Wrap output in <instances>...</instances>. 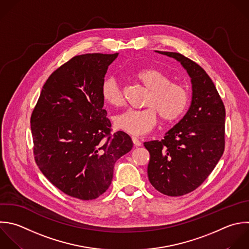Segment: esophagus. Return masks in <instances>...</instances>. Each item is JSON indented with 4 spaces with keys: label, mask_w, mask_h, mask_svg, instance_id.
Segmentation results:
<instances>
[{
    "label": "esophagus",
    "mask_w": 249,
    "mask_h": 249,
    "mask_svg": "<svg viewBox=\"0 0 249 249\" xmlns=\"http://www.w3.org/2000/svg\"><path fill=\"white\" fill-rule=\"evenodd\" d=\"M132 142H133V144H134V146L135 147H138V146H141V141L137 138V137H135V136H132Z\"/></svg>",
    "instance_id": "1"
}]
</instances>
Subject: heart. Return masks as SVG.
Instances as JSON below:
<instances>
[{"label": "heart", "instance_id": "heart-1", "mask_svg": "<svg viewBox=\"0 0 249 249\" xmlns=\"http://www.w3.org/2000/svg\"><path fill=\"white\" fill-rule=\"evenodd\" d=\"M136 79L150 91L146 109L127 110L115 118L117 128L132 135H144L158 124L159 115L165 123L178 120L189 103L188 91L171 83L170 77L157 68H146L136 73ZM103 101L114 107L124 104L123 90L115 78H107L101 85Z\"/></svg>", "mask_w": 249, "mask_h": 249}]
</instances>
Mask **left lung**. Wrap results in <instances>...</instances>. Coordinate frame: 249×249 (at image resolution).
Returning a JSON list of instances; mask_svg holds the SVG:
<instances>
[{"label": "left lung", "mask_w": 249, "mask_h": 249, "mask_svg": "<svg viewBox=\"0 0 249 249\" xmlns=\"http://www.w3.org/2000/svg\"><path fill=\"white\" fill-rule=\"evenodd\" d=\"M155 52L180 62L192 83L185 116L163 139L144 143L150 153V183L163 195L178 196L201 185L222 157L226 112L212 80L199 65L177 53Z\"/></svg>", "instance_id": "8db88e82"}]
</instances>
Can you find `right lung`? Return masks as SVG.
I'll list each match as a JSON object with an SVG mask.
<instances>
[{
	"instance_id": "obj_1",
	"label": "right lung",
	"mask_w": 249,
	"mask_h": 249,
	"mask_svg": "<svg viewBox=\"0 0 249 249\" xmlns=\"http://www.w3.org/2000/svg\"><path fill=\"white\" fill-rule=\"evenodd\" d=\"M119 53H88L55 70L31 116L34 156L43 174L64 194L94 199L111 185L116 161L133 146L111 132L101 97L109 65Z\"/></svg>"
}]
</instances>
